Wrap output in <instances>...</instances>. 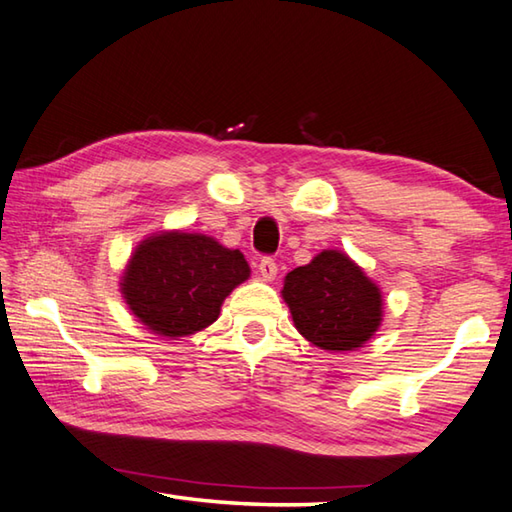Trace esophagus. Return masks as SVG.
<instances>
[{
	"label": "esophagus",
	"instance_id": "obj_1",
	"mask_svg": "<svg viewBox=\"0 0 512 512\" xmlns=\"http://www.w3.org/2000/svg\"><path fill=\"white\" fill-rule=\"evenodd\" d=\"M259 273H262L264 280H275L277 275V264L273 257H262L259 259Z\"/></svg>",
	"mask_w": 512,
	"mask_h": 512
}]
</instances>
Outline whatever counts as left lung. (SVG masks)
Instances as JSON below:
<instances>
[{
    "mask_svg": "<svg viewBox=\"0 0 512 512\" xmlns=\"http://www.w3.org/2000/svg\"><path fill=\"white\" fill-rule=\"evenodd\" d=\"M282 295L295 329L327 351L362 347L383 320L378 286L338 250H322L288 273Z\"/></svg>",
    "mask_w": 512,
    "mask_h": 512,
    "instance_id": "1",
    "label": "left lung"
}]
</instances>
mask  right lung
<instances>
[{"mask_svg": "<svg viewBox=\"0 0 512 512\" xmlns=\"http://www.w3.org/2000/svg\"><path fill=\"white\" fill-rule=\"evenodd\" d=\"M239 250L212 237L163 232L136 248L123 277L129 309L159 336L183 338L219 318L232 288L248 280Z\"/></svg>", "mask_w": 512, "mask_h": 512, "instance_id": "1", "label": "right lung"}]
</instances>
